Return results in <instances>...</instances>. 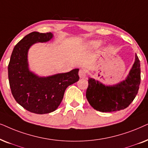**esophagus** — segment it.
Wrapping results in <instances>:
<instances>
[{"mask_svg": "<svg viewBox=\"0 0 148 148\" xmlns=\"http://www.w3.org/2000/svg\"><path fill=\"white\" fill-rule=\"evenodd\" d=\"M86 76V72L83 69L79 71V76L80 78H85Z\"/></svg>", "mask_w": 148, "mask_h": 148, "instance_id": "esophagus-1", "label": "esophagus"}]
</instances>
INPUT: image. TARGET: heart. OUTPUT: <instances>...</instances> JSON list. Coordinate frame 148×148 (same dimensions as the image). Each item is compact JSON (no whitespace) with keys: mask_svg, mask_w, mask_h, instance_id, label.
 Instances as JSON below:
<instances>
[{"mask_svg":"<svg viewBox=\"0 0 148 148\" xmlns=\"http://www.w3.org/2000/svg\"><path fill=\"white\" fill-rule=\"evenodd\" d=\"M100 45L99 41H93V42H91L90 44V47H92V48H95V47H97Z\"/></svg>","mask_w":148,"mask_h":148,"instance_id":"b5f03b06","label":"heart"}]
</instances>
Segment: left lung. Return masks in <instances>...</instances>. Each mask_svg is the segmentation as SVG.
Segmentation results:
<instances>
[{
  "label": "left lung",
  "mask_w": 148,
  "mask_h": 148,
  "mask_svg": "<svg viewBox=\"0 0 148 148\" xmlns=\"http://www.w3.org/2000/svg\"><path fill=\"white\" fill-rule=\"evenodd\" d=\"M141 82L140 61L135 54V62L125 80L114 85H105L88 78L86 97L95 110L111 112L124 110L137 95Z\"/></svg>",
  "instance_id": "8db88e82"
}]
</instances>
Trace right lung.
I'll return each instance as SVG.
<instances>
[{
    "label": "right lung",
    "mask_w": 148,
    "mask_h": 148,
    "mask_svg": "<svg viewBox=\"0 0 148 148\" xmlns=\"http://www.w3.org/2000/svg\"><path fill=\"white\" fill-rule=\"evenodd\" d=\"M53 37L51 32H33L23 38L13 49L8 66L11 92L17 103L27 111L44 114L60 105L66 88L79 80V69L41 77L29 70L27 53L37 42H46Z\"/></svg>",
    "instance_id": "1"
}]
</instances>
